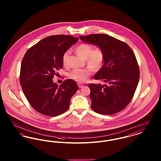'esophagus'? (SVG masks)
Instances as JSON below:
<instances>
[{"instance_id":"34e87169","label":"esophagus","mask_w":161,"mask_h":161,"mask_svg":"<svg viewBox=\"0 0 161 161\" xmlns=\"http://www.w3.org/2000/svg\"><path fill=\"white\" fill-rule=\"evenodd\" d=\"M78 86L79 88H81L83 86V85L81 83H78Z\"/></svg>"}]
</instances>
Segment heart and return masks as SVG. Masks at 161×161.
Returning <instances> with one entry per match:
<instances>
[{"label":"heart","mask_w":161,"mask_h":161,"mask_svg":"<svg viewBox=\"0 0 161 161\" xmlns=\"http://www.w3.org/2000/svg\"><path fill=\"white\" fill-rule=\"evenodd\" d=\"M76 54L86 60L87 65L94 70H99L103 66L104 63V53L100 48L93 49V47L88 44L83 43L75 48ZM69 56V52L66 51L62 57V62L64 66H67ZM91 72L87 69H76L69 74L72 80L77 82L82 83L91 75Z\"/></svg>","instance_id":"obj_1"}]
</instances>
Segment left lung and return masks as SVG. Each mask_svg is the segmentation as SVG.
<instances>
[{
	"label": "left lung",
	"instance_id": "1",
	"mask_svg": "<svg viewBox=\"0 0 161 161\" xmlns=\"http://www.w3.org/2000/svg\"><path fill=\"white\" fill-rule=\"evenodd\" d=\"M81 41L95 45L104 53V64L94 75L104 85H88L91 108L97 113L112 115L129 104L139 83L140 71L136 56L130 46L106 34L80 36Z\"/></svg>",
	"mask_w": 161,
	"mask_h": 161
}]
</instances>
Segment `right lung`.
Wrapping results in <instances>:
<instances>
[{"mask_svg": "<svg viewBox=\"0 0 161 161\" xmlns=\"http://www.w3.org/2000/svg\"><path fill=\"white\" fill-rule=\"evenodd\" d=\"M78 41L72 36L53 35L41 40L25 53L20 83L29 103L38 113L55 117L69 109L70 98L78 89L76 83L68 79L58 86L52 79L63 66V55Z\"/></svg>", "mask_w": 161, "mask_h": 161, "instance_id": "1", "label": "right lung"}]
</instances>
